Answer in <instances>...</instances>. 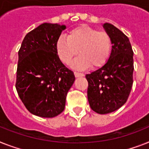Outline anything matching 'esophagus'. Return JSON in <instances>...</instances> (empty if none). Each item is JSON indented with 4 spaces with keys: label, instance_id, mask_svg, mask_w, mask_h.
Here are the masks:
<instances>
[{
    "label": "esophagus",
    "instance_id": "34e87169",
    "mask_svg": "<svg viewBox=\"0 0 149 149\" xmlns=\"http://www.w3.org/2000/svg\"><path fill=\"white\" fill-rule=\"evenodd\" d=\"M74 76H75L76 77H84V74L83 73H80V72H74Z\"/></svg>",
    "mask_w": 149,
    "mask_h": 149
}]
</instances>
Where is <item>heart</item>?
I'll list each match as a JSON object with an SVG mask.
<instances>
[{
	"instance_id": "heart-1",
	"label": "heart",
	"mask_w": 149,
	"mask_h": 149,
	"mask_svg": "<svg viewBox=\"0 0 149 149\" xmlns=\"http://www.w3.org/2000/svg\"><path fill=\"white\" fill-rule=\"evenodd\" d=\"M111 40L104 31L82 25L70 30L68 37L60 36L56 42V52L62 62L68 64L79 52L72 64L74 68L85 69L101 67L110 56Z\"/></svg>"
}]
</instances>
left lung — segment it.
I'll use <instances>...</instances> for the list:
<instances>
[{"mask_svg":"<svg viewBox=\"0 0 149 149\" xmlns=\"http://www.w3.org/2000/svg\"><path fill=\"white\" fill-rule=\"evenodd\" d=\"M103 26L111 40L110 58L104 66L85 76L90 107L99 114L110 113L126 103L132 89L134 70L129 38L110 23Z\"/></svg>","mask_w":149,"mask_h":149,"instance_id":"8db88e82","label":"left lung"}]
</instances>
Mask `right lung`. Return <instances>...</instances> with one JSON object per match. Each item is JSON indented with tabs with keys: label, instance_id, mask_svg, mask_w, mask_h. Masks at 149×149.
Returning <instances> with one entry per match:
<instances>
[{
	"label": "right lung",
	"instance_id": "obj_1",
	"mask_svg": "<svg viewBox=\"0 0 149 149\" xmlns=\"http://www.w3.org/2000/svg\"><path fill=\"white\" fill-rule=\"evenodd\" d=\"M65 25L44 23L28 33L18 52L16 89L26 108L52 118L65 110L68 92L75 80L56 52Z\"/></svg>",
	"mask_w": 149,
	"mask_h": 149
}]
</instances>
